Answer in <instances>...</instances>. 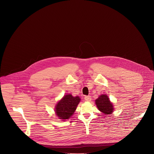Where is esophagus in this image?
Listing matches in <instances>:
<instances>
[{
	"label": "esophagus",
	"instance_id": "esophagus-1",
	"mask_svg": "<svg viewBox=\"0 0 154 154\" xmlns=\"http://www.w3.org/2000/svg\"><path fill=\"white\" fill-rule=\"evenodd\" d=\"M85 100L86 101H91V96H86L85 97Z\"/></svg>",
	"mask_w": 154,
	"mask_h": 154
}]
</instances>
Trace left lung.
<instances>
[{"label": "left lung", "mask_w": 154, "mask_h": 154, "mask_svg": "<svg viewBox=\"0 0 154 154\" xmlns=\"http://www.w3.org/2000/svg\"><path fill=\"white\" fill-rule=\"evenodd\" d=\"M95 104L100 111L104 115H110L113 112V106L106 94L101 95L96 100Z\"/></svg>", "instance_id": "1"}]
</instances>
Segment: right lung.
Returning <instances> with one entry per match:
<instances>
[{
	"instance_id": "right-lung-1",
	"label": "right lung",
	"mask_w": 154,
	"mask_h": 154,
	"mask_svg": "<svg viewBox=\"0 0 154 154\" xmlns=\"http://www.w3.org/2000/svg\"><path fill=\"white\" fill-rule=\"evenodd\" d=\"M80 100L78 96L73 97L71 94L64 95L56 106V115L63 121L69 119L74 114Z\"/></svg>"
}]
</instances>
